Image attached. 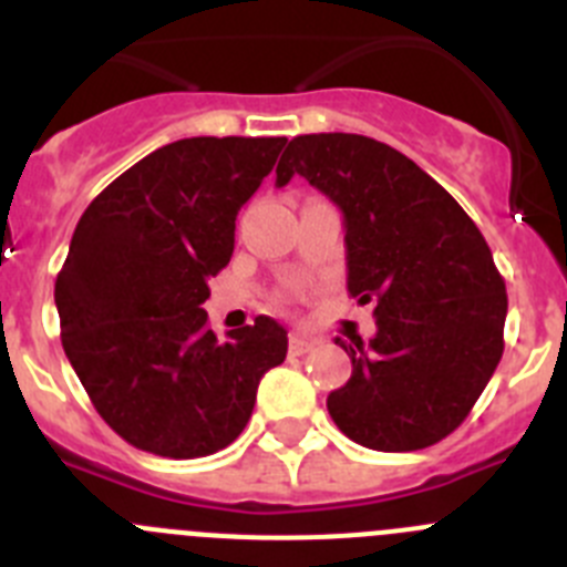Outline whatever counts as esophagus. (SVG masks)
<instances>
[{
  "label": "esophagus",
  "mask_w": 567,
  "mask_h": 567,
  "mask_svg": "<svg viewBox=\"0 0 567 567\" xmlns=\"http://www.w3.org/2000/svg\"><path fill=\"white\" fill-rule=\"evenodd\" d=\"M315 346H318L315 338H307V334H289V352L292 354H307L312 352Z\"/></svg>",
  "instance_id": "esophagus-1"
}]
</instances>
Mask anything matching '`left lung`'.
<instances>
[{
  "mask_svg": "<svg viewBox=\"0 0 567 567\" xmlns=\"http://www.w3.org/2000/svg\"><path fill=\"white\" fill-rule=\"evenodd\" d=\"M275 184L303 175L343 215L346 289L374 300L369 343L334 340L352 378L327 398L340 432L374 452H417L468 417L503 358V275L477 224L432 175L354 133L298 135Z\"/></svg>",
  "mask_w": 567,
  "mask_h": 567,
  "instance_id": "obj_1",
  "label": "left lung"
}]
</instances>
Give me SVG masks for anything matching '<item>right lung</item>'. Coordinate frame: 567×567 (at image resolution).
<instances>
[{"label":"right lung","instance_id":"right-lung-1","mask_svg":"<svg viewBox=\"0 0 567 567\" xmlns=\"http://www.w3.org/2000/svg\"><path fill=\"white\" fill-rule=\"evenodd\" d=\"M287 138L198 135L158 147L93 198L56 278L62 346L96 412L158 457L221 452L252 417L287 329L258 315L218 340L202 309L235 218Z\"/></svg>","mask_w":567,"mask_h":567}]
</instances>
